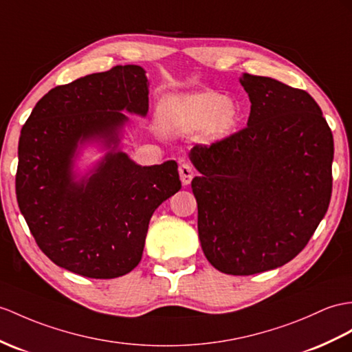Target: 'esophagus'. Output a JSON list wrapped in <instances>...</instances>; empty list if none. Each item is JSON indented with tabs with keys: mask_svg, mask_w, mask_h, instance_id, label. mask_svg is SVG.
I'll return each instance as SVG.
<instances>
[{
	"mask_svg": "<svg viewBox=\"0 0 352 352\" xmlns=\"http://www.w3.org/2000/svg\"><path fill=\"white\" fill-rule=\"evenodd\" d=\"M179 175H181V181L184 185H190L194 177V170L188 162H182V164L179 166Z\"/></svg>",
	"mask_w": 352,
	"mask_h": 352,
	"instance_id": "obj_1",
	"label": "esophagus"
}]
</instances>
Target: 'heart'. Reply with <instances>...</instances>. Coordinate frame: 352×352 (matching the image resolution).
<instances>
[{"mask_svg":"<svg viewBox=\"0 0 352 352\" xmlns=\"http://www.w3.org/2000/svg\"><path fill=\"white\" fill-rule=\"evenodd\" d=\"M241 111L233 100L215 91L168 98L160 110V125L167 134H192L203 130L204 139L217 142L234 130Z\"/></svg>","mask_w":352,"mask_h":352,"instance_id":"obj_1","label":"heart"}]
</instances>
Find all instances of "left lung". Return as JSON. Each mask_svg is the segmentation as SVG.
Instances as JSON below:
<instances>
[{
	"instance_id": "8db88e82",
	"label": "left lung",
	"mask_w": 352,
	"mask_h": 352,
	"mask_svg": "<svg viewBox=\"0 0 352 352\" xmlns=\"http://www.w3.org/2000/svg\"><path fill=\"white\" fill-rule=\"evenodd\" d=\"M248 126L190 160L206 258L228 275L291 261L309 242L331 197L333 134L306 91L243 73Z\"/></svg>"
}]
</instances>
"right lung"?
<instances>
[{
  "mask_svg": "<svg viewBox=\"0 0 352 352\" xmlns=\"http://www.w3.org/2000/svg\"><path fill=\"white\" fill-rule=\"evenodd\" d=\"M149 82L140 65H116L50 89L19 137L16 197L40 250L59 267L94 279L130 273L142 260L149 221L181 190L176 161L134 162L121 144L144 118ZM88 146L105 152L85 174L76 160Z\"/></svg>",
  "mask_w": 352,
  "mask_h": 352,
  "instance_id": "obj_1",
  "label": "right lung"
}]
</instances>
